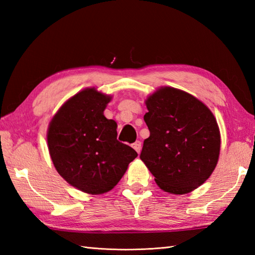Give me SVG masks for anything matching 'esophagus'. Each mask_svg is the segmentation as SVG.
I'll list each match as a JSON object with an SVG mask.
<instances>
[{
    "instance_id": "34e87169",
    "label": "esophagus",
    "mask_w": 255,
    "mask_h": 255,
    "mask_svg": "<svg viewBox=\"0 0 255 255\" xmlns=\"http://www.w3.org/2000/svg\"><path fill=\"white\" fill-rule=\"evenodd\" d=\"M132 148L137 151L138 153H140V151H141V142L140 141H136L132 144Z\"/></svg>"
}]
</instances>
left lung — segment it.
<instances>
[{"instance_id": "left-lung-1", "label": "left lung", "mask_w": 255, "mask_h": 255, "mask_svg": "<svg viewBox=\"0 0 255 255\" xmlns=\"http://www.w3.org/2000/svg\"><path fill=\"white\" fill-rule=\"evenodd\" d=\"M150 136L140 159L164 192L194 191L211 175L219 159L220 132L213 113L196 97L170 86L145 100Z\"/></svg>"}]
</instances>
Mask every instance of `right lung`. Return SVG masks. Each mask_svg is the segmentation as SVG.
Masks as SVG:
<instances>
[{"label":"right lung","instance_id":"1","mask_svg":"<svg viewBox=\"0 0 255 255\" xmlns=\"http://www.w3.org/2000/svg\"><path fill=\"white\" fill-rule=\"evenodd\" d=\"M112 97L89 88L69 99L49 124L52 163L70 185L84 193L111 191L138 153L117 140V124L104 116Z\"/></svg>","mask_w":255,"mask_h":255}]
</instances>
